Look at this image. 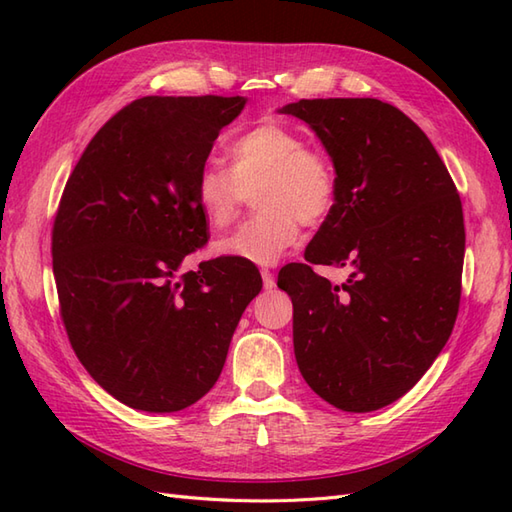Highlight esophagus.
I'll return each mask as SVG.
<instances>
[{"instance_id":"obj_1","label":"esophagus","mask_w":512,"mask_h":512,"mask_svg":"<svg viewBox=\"0 0 512 512\" xmlns=\"http://www.w3.org/2000/svg\"><path fill=\"white\" fill-rule=\"evenodd\" d=\"M262 279H264V288L273 290L275 288V273L268 268H262Z\"/></svg>"}]
</instances>
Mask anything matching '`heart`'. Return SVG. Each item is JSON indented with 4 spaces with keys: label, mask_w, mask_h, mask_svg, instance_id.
Returning <instances> with one entry per match:
<instances>
[{
    "label": "heart",
    "mask_w": 512,
    "mask_h": 512,
    "mask_svg": "<svg viewBox=\"0 0 512 512\" xmlns=\"http://www.w3.org/2000/svg\"><path fill=\"white\" fill-rule=\"evenodd\" d=\"M226 154L231 167L209 162L195 178L202 217L215 228L231 224L255 189L259 211L217 239L220 255L270 266L297 242L301 224L319 226L334 211L339 182L332 160L292 125L262 121L233 138Z\"/></svg>",
    "instance_id": "heart-1"
}]
</instances>
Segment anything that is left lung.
Segmentation results:
<instances>
[{
  "label": "left lung",
  "instance_id": "1",
  "mask_svg": "<svg viewBox=\"0 0 512 512\" xmlns=\"http://www.w3.org/2000/svg\"><path fill=\"white\" fill-rule=\"evenodd\" d=\"M308 123L336 169V204L279 270L292 299L301 376L336 409L376 411L405 396L458 319L464 215L427 134L378 99H301L281 107ZM350 267L341 287L311 266Z\"/></svg>",
  "mask_w": 512,
  "mask_h": 512
}]
</instances>
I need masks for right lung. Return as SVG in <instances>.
Instances as JSON below:
<instances>
[{
    "label": "right lung",
    "instance_id": "obj_1",
    "mask_svg": "<svg viewBox=\"0 0 512 512\" xmlns=\"http://www.w3.org/2000/svg\"><path fill=\"white\" fill-rule=\"evenodd\" d=\"M244 96H145L85 147L52 226V270L74 354L123 405L171 413L220 378L262 290L233 257L180 275L209 228L193 184Z\"/></svg>",
    "mask_w": 512,
    "mask_h": 512
}]
</instances>
